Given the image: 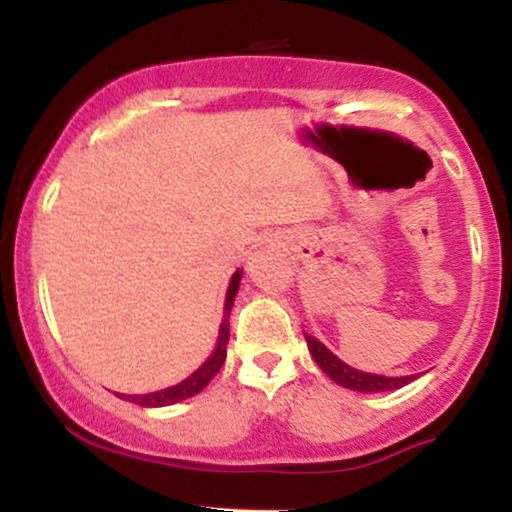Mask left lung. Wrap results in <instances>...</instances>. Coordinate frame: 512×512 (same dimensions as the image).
Returning a JSON list of instances; mask_svg holds the SVG:
<instances>
[{"instance_id":"left-lung-1","label":"left lung","mask_w":512,"mask_h":512,"mask_svg":"<svg viewBox=\"0 0 512 512\" xmlns=\"http://www.w3.org/2000/svg\"><path fill=\"white\" fill-rule=\"evenodd\" d=\"M305 339H308V349H310V354H313L317 366L325 370V373L330 375L334 383L342 385V387H349V390H358V392L397 390V387H404L416 378V375H404V378H387V375L361 373V370L346 366L344 361H339V358L334 356L325 344L317 342V339L308 337V334H305Z\"/></svg>"}]
</instances>
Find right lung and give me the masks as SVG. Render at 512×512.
<instances>
[{"label": "right lung", "instance_id": "add662e5", "mask_svg": "<svg viewBox=\"0 0 512 512\" xmlns=\"http://www.w3.org/2000/svg\"><path fill=\"white\" fill-rule=\"evenodd\" d=\"M240 274L243 272L233 274L231 284H228L226 308H223V322H221V330H219V342H216V349H214V354L209 356V361H204L202 368H197L195 373H192L187 380H182L180 385L151 392V395H117V397L129 399V402H134V404H142V407H166V404H175V402H180V399H187V397L197 395V392H202L204 387L211 383V378L219 373L223 361H226V344H228V337H231V332H228V315H231L233 301H236Z\"/></svg>", "mask_w": 512, "mask_h": 512}]
</instances>
